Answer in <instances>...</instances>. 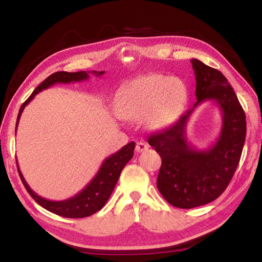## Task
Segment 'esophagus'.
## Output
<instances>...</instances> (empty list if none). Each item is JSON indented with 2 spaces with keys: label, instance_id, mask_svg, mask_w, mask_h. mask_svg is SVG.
Returning <instances> with one entry per match:
<instances>
[{
  "label": "esophagus",
  "instance_id": "34e87169",
  "mask_svg": "<svg viewBox=\"0 0 262 262\" xmlns=\"http://www.w3.org/2000/svg\"><path fill=\"white\" fill-rule=\"evenodd\" d=\"M147 149H148V144H147V143H144V142L140 141V142H137V143H136V148H135L136 152L145 151V150H147Z\"/></svg>",
  "mask_w": 262,
  "mask_h": 262
}]
</instances>
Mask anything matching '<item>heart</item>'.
I'll return each instance as SVG.
<instances>
[{
  "label": "heart",
  "instance_id": "b5f03b06",
  "mask_svg": "<svg viewBox=\"0 0 262 262\" xmlns=\"http://www.w3.org/2000/svg\"><path fill=\"white\" fill-rule=\"evenodd\" d=\"M187 100V89L178 77L150 74L126 83L115 98V111L123 120L140 121L151 129L170 126Z\"/></svg>",
  "mask_w": 262,
  "mask_h": 262
}]
</instances>
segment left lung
I'll use <instances>...</instances> for the list:
<instances>
[{
	"mask_svg": "<svg viewBox=\"0 0 262 262\" xmlns=\"http://www.w3.org/2000/svg\"><path fill=\"white\" fill-rule=\"evenodd\" d=\"M190 62L196 79V101L176 123L148 139L162 158L158 190L170 205L183 209L207 205L224 192L241 161L246 136L245 112L228 79L200 60ZM203 101H214L219 106L222 128L215 143L200 150L188 142L185 126Z\"/></svg>",
	"mask_w": 262,
	"mask_h": 262,
	"instance_id": "8db88e82",
	"label": "left lung"
}]
</instances>
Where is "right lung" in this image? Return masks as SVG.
I'll list each match as a JSON object with an SVG mask.
<instances>
[{
	"label": "right lung",
	"mask_w": 262,
	"mask_h": 262,
	"mask_svg": "<svg viewBox=\"0 0 262 262\" xmlns=\"http://www.w3.org/2000/svg\"><path fill=\"white\" fill-rule=\"evenodd\" d=\"M89 73L57 72L52 74L51 76H48L45 81L39 84L37 89L32 92V95H31L29 98L26 99L25 103L20 106L18 117H17L16 129L17 126H18L21 112L24 111L25 106L34 98L35 95L39 94V92L42 90H45L47 88L54 85L56 83H72L85 81V79L89 78ZM104 73L105 72H96V70H92L91 72V74L96 75V76H100V75H103ZM134 149L135 143L134 142H130V143L126 144L125 147H122L118 152L111 155V156L106 158L103 164H101L99 171L97 172L95 178L88 184V186H85V187H84L78 194L75 195V196L63 201H51L47 200V199L39 196L37 193H34L33 190L30 188V186L25 181L24 177L19 170L18 163H17V167H18V173L26 190H28L31 196L34 199V201L39 203L42 208H45V209L53 212V214H56L62 217H68V219H83V217L94 215L95 212L100 210L101 208L105 206V203L107 202L108 198L113 192L115 184L118 183V179L119 177H120L122 168L125 167L126 164L133 158Z\"/></svg>",
	"instance_id": "1"
}]
</instances>
